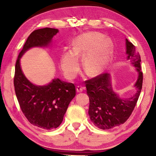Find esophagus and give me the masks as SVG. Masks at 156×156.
<instances>
[{"label": "esophagus", "mask_w": 156, "mask_h": 156, "mask_svg": "<svg viewBox=\"0 0 156 156\" xmlns=\"http://www.w3.org/2000/svg\"><path fill=\"white\" fill-rule=\"evenodd\" d=\"M84 90V87H79V86H78V87H76V91L78 92H82Z\"/></svg>", "instance_id": "obj_1"}]
</instances>
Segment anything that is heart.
<instances>
[{"label": "heart", "mask_w": 156, "mask_h": 156, "mask_svg": "<svg viewBox=\"0 0 156 156\" xmlns=\"http://www.w3.org/2000/svg\"><path fill=\"white\" fill-rule=\"evenodd\" d=\"M73 45V49L65 50L61 58L62 69L69 79L74 78L79 71V55H84V68L92 76L103 71L112 60L113 44L101 33H84L75 39Z\"/></svg>", "instance_id": "1"}]
</instances>
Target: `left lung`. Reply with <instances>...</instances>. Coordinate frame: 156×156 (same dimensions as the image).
Returning a JSON list of instances; mask_svg holds the SVG:
<instances>
[{"instance_id":"left-lung-1","label":"left lung","mask_w":156,"mask_h":156,"mask_svg":"<svg viewBox=\"0 0 156 156\" xmlns=\"http://www.w3.org/2000/svg\"><path fill=\"white\" fill-rule=\"evenodd\" d=\"M127 59L136 68L138 78L134 87L136 92L129 98H121L112 89L111 76L108 73L97 76L86 82L89 97L88 115L94 125L101 129H110L127 120L137 104L143 84L141 58L132 43L126 39Z\"/></svg>"}]
</instances>
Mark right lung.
<instances>
[{
    "mask_svg": "<svg viewBox=\"0 0 156 156\" xmlns=\"http://www.w3.org/2000/svg\"><path fill=\"white\" fill-rule=\"evenodd\" d=\"M58 29L46 27L37 29L29 36L15 64L14 87L23 113L32 125L47 129H55L62 123L69 102L76 96L74 84L53 79L47 85L37 86L27 80L20 65V59L28 49L47 47Z\"/></svg>",
    "mask_w": 156,
    "mask_h": 156,
    "instance_id": "obj_1",
    "label": "right lung"
}]
</instances>
